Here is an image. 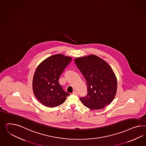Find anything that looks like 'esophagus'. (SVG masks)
<instances>
[{
	"instance_id": "1",
	"label": "esophagus",
	"mask_w": 146,
	"mask_h": 146,
	"mask_svg": "<svg viewBox=\"0 0 146 146\" xmlns=\"http://www.w3.org/2000/svg\"><path fill=\"white\" fill-rule=\"evenodd\" d=\"M72 94L76 95V96H78V92H77V91H74L73 93H72Z\"/></svg>"
}]
</instances>
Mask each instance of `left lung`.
I'll list each match as a JSON object with an SVG mask.
<instances>
[{
	"label": "left lung",
	"mask_w": 146,
	"mask_h": 146,
	"mask_svg": "<svg viewBox=\"0 0 146 146\" xmlns=\"http://www.w3.org/2000/svg\"><path fill=\"white\" fill-rule=\"evenodd\" d=\"M75 62L87 83L88 94L80 98L84 105L98 110L110 104L116 94L117 81L108 63L93 54L76 58Z\"/></svg>",
	"instance_id": "left-lung-1"
}]
</instances>
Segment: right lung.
Listing matches in <instances>:
<instances>
[{"mask_svg": "<svg viewBox=\"0 0 146 146\" xmlns=\"http://www.w3.org/2000/svg\"><path fill=\"white\" fill-rule=\"evenodd\" d=\"M71 57L55 54L45 59L33 75V90L36 98L44 106L53 108L66 101L70 94L58 83L60 75L71 62Z\"/></svg>", "mask_w": 146, "mask_h": 146, "instance_id": "right-lung-1", "label": "right lung"}]
</instances>
